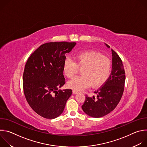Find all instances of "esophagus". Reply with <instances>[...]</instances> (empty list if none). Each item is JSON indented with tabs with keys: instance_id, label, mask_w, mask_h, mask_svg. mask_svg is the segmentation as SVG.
<instances>
[{
	"instance_id": "obj_1",
	"label": "esophagus",
	"mask_w": 147,
	"mask_h": 147,
	"mask_svg": "<svg viewBox=\"0 0 147 147\" xmlns=\"http://www.w3.org/2000/svg\"><path fill=\"white\" fill-rule=\"evenodd\" d=\"M73 93L74 94H77V93H78V92L77 91H75V90H73Z\"/></svg>"
}]
</instances>
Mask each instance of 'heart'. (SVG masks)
Listing matches in <instances>:
<instances>
[{
    "label": "heart",
    "instance_id": "obj_1",
    "mask_svg": "<svg viewBox=\"0 0 147 147\" xmlns=\"http://www.w3.org/2000/svg\"><path fill=\"white\" fill-rule=\"evenodd\" d=\"M74 61L66 59L63 65V71L69 78H72L79 68L81 76L68 82L69 87L77 91L84 90L91 85L92 88L102 86L108 79L111 71L110 60L100 53L91 51L78 53L74 56Z\"/></svg>",
    "mask_w": 147,
    "mask_h": 147
}]
</instances>
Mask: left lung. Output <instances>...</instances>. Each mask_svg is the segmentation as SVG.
<instances>
[{
    "label": "left lung",
    "instance_id": "8db88e82",
    "mask_svg": "<svg viewBox=\"0 0 147 147\" xmlns=\"http://www.w3.org/2000/svg\"><path fill=\"white\" fill-rule=\"evenodd\" d=\"M112 69L108 79L94 92L96 98L86 95L85 102L81 107L84 112L92 117H101L112 112L117 105L123 93L125 76L123 63L112 49Z\"/></svg>",
    "mask_w": 147,
    "mask_h": 147
}]
</instances>
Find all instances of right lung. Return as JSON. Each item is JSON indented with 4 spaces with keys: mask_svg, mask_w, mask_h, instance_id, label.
<instances>
[{
    "mask_svg": "<svg viewBox=\"0 0 147 147\" xmlns=\"http://www.w3.org/2000/svg\"><path fill=\"white\" fill-rule=\"evenodd\" d=\"M76 42H51L41 45L28 58L23 74V90L31 108L40 116L56 118L64 111L72 94L71 89L60 90L65 84L63 65L65 54Z\"/></svg>",
    "mask_w": 147,
    "mask_h": 147,
    "instance_id": "1",
    "label": "right lung"
}]
</instances>
